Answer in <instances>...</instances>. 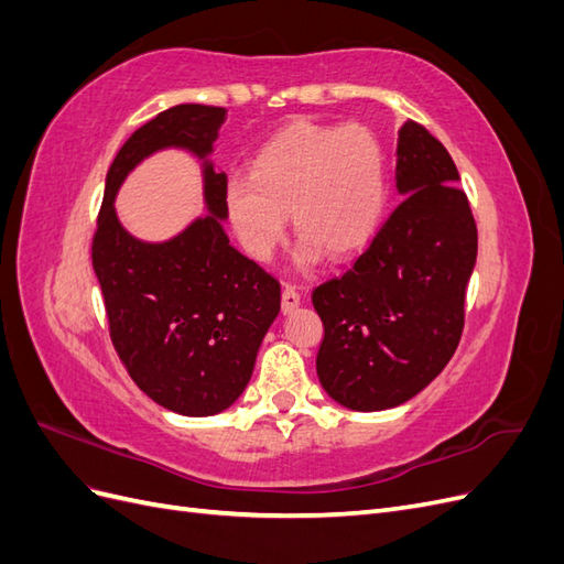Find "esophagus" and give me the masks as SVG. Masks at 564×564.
Wrapping results in <instances>:
<instances>
[{
  "label": "esophagus",
  "mask_w": 564,
  "mask_h": 564,
  "mask_svg": "<svg viewBox=\"0 0 564 564\" xmlns=\"http://www.w3.org/2000/svg\"><path fill=\"white\" fill-rule=\"evenodd\" d=\"M301 294L294 284H284L282 286V313H292L299 308Z\"/></svg>",
  "instance_id": "obj_1"
}]
</instances>
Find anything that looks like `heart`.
I'll list each match as a JSON object with an SVG mask.
<instances>
[{"mask_svg": "<svg viewBox=\"0 0 564 564\" xmlns=\"http://www.w3.org/2000/svg\"><path fill=\"white\" fill-rule=\"evenodd\" d=\"M224 207L240 245L268 259L286 230L311 263L324 251L344 259L367 245L386 207V158L367 127L294 122L256 152L249 174H230Z\"/></svg>", "mask_w": 564, "mask_h": 564, "instance_id": "heart-1", "label": "heart"}]
</instances>
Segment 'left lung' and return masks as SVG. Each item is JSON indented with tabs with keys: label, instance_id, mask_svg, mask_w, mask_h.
<instances>
[{
	"label": "left lung",
	"instance_id": "1",
	"mask_svg": "<svg viewBox=\"0 0 564 564\" xmlns=\"http://www.w3.org/2000/svg\"><path fill=\"white\" fill-rule=\"evenodd\" d=\"M404 199L344 275L315 286L322 388L355 412L412 400L464 334L477 228L447 148L406 119L398 139Z\"/></svg>",
	"mask_w": 564,
	"mask_h": 564
}]
</instances>
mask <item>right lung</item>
Listing matches in <instances>:
<instances>
[{
	"instance_id": "obj_1",
	"label": "right lung",
	"mask_w": 564,
	"mask_h": 564,
	"mask_svg": "<svg viewBox=\"0 0 564 564\" xmlns=\"http://www.w3.org/2000/svg\"><path fill=\"white\" fill-rule=\"evenodd\" d=\"M224 119L226 108L183 104L135 129L110 164L91 242L119 360L150 400L183 416H214L242 395L280 313V282L230 247L220 226L228 176L207 155ZM162 147H185L205 162L210 216L150 246L121 228L111 202L130 169Z\"/></svg>"
}]
</instances>
